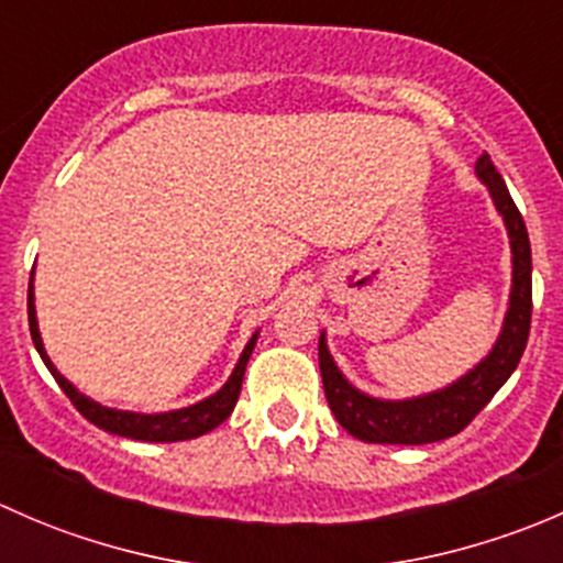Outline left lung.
I'll return each instance as SVG.
<instances>
[{"label": "left lung", "instance_id": "obj_1", "mask_svg": "<svg viewBox=\"0 0 563 563\" xmlns=\"http://www.w3.org/2000/svg\"><path fill=\"white\" fill-rule=\"evenodd\" d=\"M476 176L490 192L496 212L507 225L509 250H512V288L509 308L504 316L501 332L482 362H476L465 376L428 395L406 397V400H384L356 389L334 365L327 345V332L318 338V365H321L323 391L334 419L354 439L367 444H433L457 435L490 397L507 384L518 367L531 329V245L523 214L515 207L501 174L493 166L490 155L476 161Z\"/></svg>", "mask_w": 563, "mask_h": 563}]
</instances>
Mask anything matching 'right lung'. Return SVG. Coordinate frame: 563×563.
Here are the masks:
<instances>
[{"label":"right lung","instance_id":"add662e5","mask_svg":"<svg viewBox=\"0 0 563 563\" xmlns=\"http://www.w3.org/2000/svg\"><path fill=\"white\" fill-rule=\"evenodd\" d=\"M35 275V272H32ZM35 283V277H32ZM30 283V332L32 340H35V349L40 354V360L45 362V367L51 371V376L56 378L62 391L70 397L73 406L81 411V417H87L89 422L98 424V428L108 430L113 435H124V439H133V441H190L198 439V435L209 433V430L218 428L223 419L231 417L234 411L236 400H240V389H242V378H245V367L250 362V354L255 349V340H258V332L247 340V345L242 349L240 362L236 367L231 371L229 382L223 384L214 395L203 397V400L192 402V406L185 408H174V411H161V413H141V411H122V408H108L100 406L98 400L87 397L84 391H78L56 371V365L51 362V356L45 354L43 349V338H40V329H37V310H35V286Z\"/></svg>","mask_w":563,"mask_h":563}]
</instances>
